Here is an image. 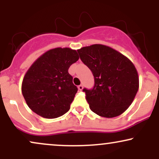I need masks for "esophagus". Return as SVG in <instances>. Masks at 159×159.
<instances>
[{
  "mask_svg": "<svg viewBox=\"0 0 159 159\" xmlns=\"http://www.w3.org/2000/svg\"><path fill=\"white\" fill-rule=\"evenodd\" d=\"M78 90H83V85H82V84L79 85L78 87Z\"/></svg>",
  "mask_w": 159,
  "mask_h": 159,
  "instance_id": "obj_1",
  "label": "esophagus"
}]
</instances>
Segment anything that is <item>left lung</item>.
Here are the masks:
<instances>
[{
    "label": "left lung",
    "instance_id": "left-lung-1",
    "mask_svg": "<svg viewBox=\"0 0 159 159\" xmlns=\"http://www.w3.org/2000/svg\"><path fill=\"white\" fill-rule=\"evenodd\" d=\"M77 51L94 76L93 88L83 90L90 110L106 118L125 112L139 88L138 71L132 62L115 49L101 44Z\"/></svg>",
    "mask_w": 159,
    "mask_h": 159
}]
</instances>
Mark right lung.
<instances>
[{
  "mask_svg": "<svg viewBox=\"0 0 159 159\" xmlns=\"http://www.w3.org/2000/svg\"><path fill=\"white\" fill-rule=\"evenodd\" d=\"M78 59L76 50L55 48L44 53L30 66L23 78L21 92L34 112L54 119L69 110L78 88L68 69Z\"/></svg>",
  "mask_w": 159,
  "mask_h": 159,
  "instance_id": "1",
  "label": "right lung"
}]
</instances>
